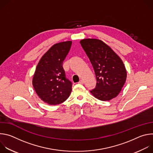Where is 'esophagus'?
Here are the masks:
<instances>
[{
    "instance_id": "1",
    "label": "esophagus",
    "mask_w": 153,
    "mask_h": 153,
    "mask_svg": "<svg viewBox=\"0 0 153 153\" xmlns=\"http://www.w3.org/2000/svg\"><path fill=\"white\" fill-rule=\"evenodd\" d=\"M79 83H80V84H83L84 81H83V80H80L79 82Z\"/></svg>"
}]
</instances>
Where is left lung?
I'll return each instance as SVG.
<instances>
[{
    "instance_id": "left-lung-1",
    "label": "left lung",
    "mask_w": 153,
    "mask_h": 153,
    "mask_svg": "<svg viewBox=\"0 0 153 153\" xmlns=\"http://www.w3.org/2000/svg\"><path fill=\"white\" fill-rule=\"evenodd\" d=\"M80 43L93 65L96 77V86L90 93L102 101L115 98L126 79V70L122 59L99 39H85Z\"/></svg>"
}]
</instances>
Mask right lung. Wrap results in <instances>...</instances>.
I'll use <instances>...</instances> for the list:
<instances>
[{
	"label": "right lung",
	"instance_id": "add662e5",
	"mask_svg": "<svg viewBox=\"0 0 153 153\" xmlns=\"http://www.w3.org/2000/svg\"><path fill=\"white\" fill-rule=\"evenodd\" d=\"M72 44L71 41L53 45L41 57L33 77V85L40 99L52 105L66 100L72 90V83L66 78L62 67Z\"/></svg>",
	"mask_w": 153,
	"mask_h": 153
}]
</instances>
